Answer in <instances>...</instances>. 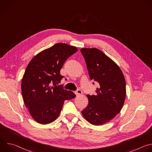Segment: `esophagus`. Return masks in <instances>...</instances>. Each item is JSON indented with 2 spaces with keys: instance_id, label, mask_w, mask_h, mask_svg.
<instances>
[{
  "instance_id": "1",
  "label": "esophagus",
  "mask_w": 152,
  "mask_h": 152,
  "mask_svg": "<svg viewBox=\"0 0 152 152\" xmlns=\"http://www.w3.org/2000/svg\"><path fill=\"white\" fill-rule=\"evenodd\" d=\"M75 93L76 96H80V95H81L82 94V91L80 89H77Z\"/></svg>"
}]
</instances>
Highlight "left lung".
I'll list each match as a JSON object with an SVG mask.
<instances>
[{
  "label": "left lung",
  "instance_id": "1",
  "mask_svg": "<svg viewBox=\"0 0 152 152\" xmlns=\"http://www.w3.org/2000/svg\"><path fill=\"white\" fill-rule=\"evenodd\" d=\"M90 78L98 83L96 95H87L88 104L82 114L90 123L102 125L118 114L126 98V80L117 65L96 48L80 49Z\"/></svg>",
  "mask_w": 152,
  "mask_h": 152
}]
</instances>
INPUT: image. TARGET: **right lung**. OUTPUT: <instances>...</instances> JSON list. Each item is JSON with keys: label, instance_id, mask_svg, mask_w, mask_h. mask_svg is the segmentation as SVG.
Instances as JSON below:
<instances>
[{"label": "right lung", "instance_id": "right-lung-1", "mask_svg": "<svg viewBox=\"0 0 152 152\" xmlns=\"http://www.w3.org/2000/svg\"><path fill=\"white\" fill-rule=\"evenodd\" d=\"M77 51L75 46L57 43L38 53L28 65L21 81V93L31 116L38 123L54 121L64 100L76 97L62 85H57L64 77L60 75L64 62Z\"/></svg>", "mask_w": 152, "mask_h": 152}]
</instances>
